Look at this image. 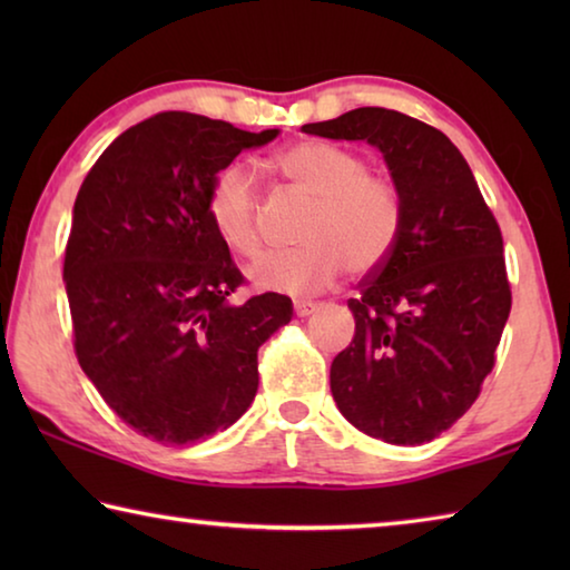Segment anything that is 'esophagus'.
<instances>
[{"label":"esophagus","instance_id":"esophagus-1","mask_svg":"<svg viewBox=\"0 0 570 570\" xmlns=\"http://www.w3.org/2000/svg\"><path fill=\"white\" fill-rule=\"evenodd\" d=\"M294 312H296V316H308L316 312V304L306 302V298H294Z\"/></svg>","mask_w":570,"mask_h":570}]
</instances>
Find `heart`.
Instances as JSON below:
<instances>
[{"label": "heart", "instance_id": "b5f03b06", "mask_svg": "<svg viewBox=\"0 0 570 570\" xmlns=\"http://www.w3.org/2000/svg\"><path fill=\"white\" fill-rule=\"evenodd\" d=\"M284 178L314 198L302 228L306 244L274 250L248 268L250 282L286 294L332 286L350 268L354 276L380 272L402 230V198L387 178L366 173L356 153L322 140H304L274 158ZM206 214L224 244L238 256L262 250V206L254 173L228 163L210 180Z\"/></svg>", "mask_w": 570, "mask_h": 570}]
</instances>
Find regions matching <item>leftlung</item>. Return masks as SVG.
<instances>
[{
  "label": "left lung",
  "instance_id": "left-lung-1",
  "mask_svg": "<svg viewBox=\"0 0 570 570\" xmlns=\"http://www.w3.org/2000/svg\"><path fill=\"white\" fill-rule=\"evenodd\" d=\"M302 130L380 148L400 190V240L346 302L354 340L330 380L364 435L422 445L470 410L495 366L513 302L500 226L462 153L428 122L356 108Z\"/></svg>",
  "mask_w": 570,
  "mask_h": 570
}]
</instances>
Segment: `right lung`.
<instances>
[{"label": "right lung", "instance_id": "right-lung-1", "mask_svg": "<svg viewBox=\"0 0 570 570\" xmlns=\"http://www.w3.org/2000/svg\"><path fill=\"white\" fill-rule=\"evenodd\" d=\"M276 135L158 112L118 135L77 193L62 268L77 362L160 445L230 428L256 397L258 346L292 322L282 294L234 302L246 278L206 214L216 173Z\"/></svg>", "mask_w": 570, "mask_h": 570}]
</instances>
